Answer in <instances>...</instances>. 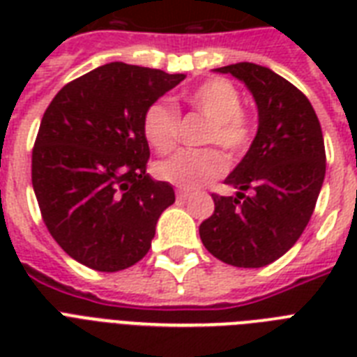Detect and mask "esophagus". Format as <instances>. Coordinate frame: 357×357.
Masks as SVG:
<instances>
[{
  "mask_svg": "<svg viewBox=\"0 0 357 357\" xmlns=\"http://www.w3.org/2000/svg\"><path fill=\"white\" fill-rule=\"evenodd\" d=\"M176 196H178V200L185 202L190 196V192H187V190H178V192H176Z\"/></svg>",
  "mask_w": 357,
  "mask_h": 357,
  "instance_id": "1",
  "label": "esophagus"
}]
</instances>
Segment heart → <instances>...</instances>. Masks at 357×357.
I'll return each instance as SVG.
<instances>
[{
    "label": "heart",
    "mask_w": 357,
    "mask_h": 357,
    "mask_svg": "<svg viewBox=\"0 0 357 357\" xmlns=\"http://www.w3.org/2000/svg\"><path fill=\"white\" fill-rule=\"evenodd\" d=\"M187 103L209 120L204 144H218L228 155H238L252 140V122L243 111L241 92L226 79H209L187 94ZM179 114L167 102L157 100L142 114V135L157 153H168L178 142ZM226 172V159L218 150L178 151L155 165V176L185 190L200 189Z\"/></svg>",
    "instance_id": "1"
}]
</instances>
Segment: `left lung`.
I'll return each mask as SVG.
<instances>
[{
  "label": "left lung",
  "instance_id": "8db88e82",
  "mask_svg": "<svg viewBox=\"0 0 357 357\" xmlns=\"http://www.w3.org/2000/svg\"><path fill=\"white\" fill-rule=\"evenodd\" d=\"M215 72L246 85L259 126L243 161L224 179L237 195H213L215 213L200 224V238L217 259L259 268L282 257L313 215L326 174L321 122L310 100L271 68L237 63Z\"/></svg>",
  "mask_w": 357,
  "mask_h": 357
}]
</instances>
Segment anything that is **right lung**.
Listing matches in <instances>:
<instances>
[{
  "label": "right lung",
  "mask_w": 357,
  "mask_h": 357,
  "mask_svg": "<svg viewBox=\"0 0 357 357\" xmlns=\"http://www.w3.org/2000/svg\"><path fill=\"white\" fill-rule=\"evenodd\" d=\"M183 79L109 63L70 81L47 105L31 179L47 231L81 265L119 272L148 254L176 195L146 174L142 114Z\"/></svg>",
  "instance_id": "obj_1"
}]
</instances>
